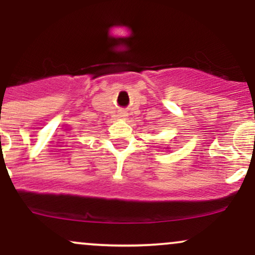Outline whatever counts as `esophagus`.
<instances>
[{
    "label": "esophagus",
    "mask_w": 255,
    "mask_h": 255,
    "mask_svg": "<svg viewBox=\"0 0 255 255\" xmlns=\"http://www.w3.org/2000/svg\"><path fill=\"white\" fill-rule=\"evenodd\" d=\"M119 118L121 119V120H126V119H127V114H126V113H120L119 114Z\"/></svg>",
    "instance_id": "1"
}]
</instances>
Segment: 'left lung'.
Listing matches in <instances>:
<instances>
[{"instance_id":"1","label":"left lung","mask_w":255,"mask_h":255,"mask_svg":"<svg viewBox=\"0 0 255 255\" xmlns=\"http://www.w3.org/2000/svg\"><path fill=\"white\" fill-rule=\"evenodd\" d=\"M166 148H168V147H166Z\"/></svg>"}]
</instances>
